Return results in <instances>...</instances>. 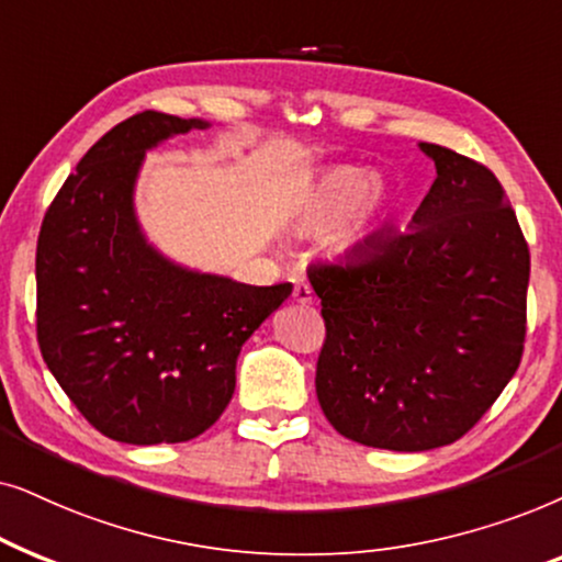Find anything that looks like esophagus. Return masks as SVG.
<instances>
[{"mask_svg": "<svg viewBox=\"0 0 562 562\" xmlns=\"http://www.w3.org/2000/svg\"><path fill=\"white\" fill-rule=\"evenodd\" d=\"M293 301L301 303V305H311L313 303L311 285H305V282H297L295 290H293Z\"/></svg>", "mask_w": 562, "mask_h": 562, "instance_id": "esophagus-1", "label": "esophagus"}]
</instances>
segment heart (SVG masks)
Returning <instances> with one entry per match:
<instances>
[{
  "label": "heart",
  "mask_w": 562,
  "mask_h": 562,
  "mask_svg": "<svg viewBox=\"0 0 562 562\" xmlns=\"http://www.w3.org/2000/svg\"><path fill=\"white\" fill-rule=\"evenodd\" d=\"M387 184L359 167L326 169L316 177L295 207L293 228L303 236L328 231V249L349 254L368 244L383 226L387 213Z\"/></svg>",
  "instance_id": "b5f03b06"
}]
</instances>
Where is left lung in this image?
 Masks as SVG:
<instances>
[{"label":"left lung","mask_w":562,"mask_h":562,"mask_svg":"<svg viewBox=\"0 0 562 562\" xmlns=\"http://www.w3.org/2000/svg\"><path fill=\"white\" fill-rule=\"evenodd\" d=\"M403 234L313 265L326 341L316 395L336 431L395 452L452 445L481 422L525 351L529 249L491 169L437 144Z\"/></svg>","instance_id":"1"}]
</instances>
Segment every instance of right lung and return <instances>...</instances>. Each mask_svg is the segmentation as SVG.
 <instances>
[{"label": "right lung", "instance_id": "obj_1", "mask_svg": "<svg viewBox=\"0 0 562 562\" xmlns=\"http://www.w3.org/2000/svg\"><path fill=\"white\" fill-rule=\"evenodd\" d=\"M207 120L138 112L104 133L50 203L37 236V344L58 385L104 437L190 442L218 422L244 341L290 282L194 272L148 244L133 192L148 148Z\"/></svg>", "mask_w": 562, "mask_h": 562}]
</instances>
